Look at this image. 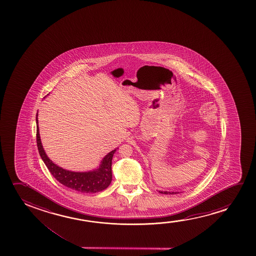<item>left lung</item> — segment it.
Here are the masks:
<instances>
[{"instance_id":"8db88e82","label":"left lung","mask_w":256,"mask_h":256,"mask_svg":"<svg viewBox=\"0 0 256 256\" xmlns=\"http://www.w3.org/2000/svg\"><path fill=\"white\" fill-rule=\"evenodd\" d=\"M159 192L162 193V194H176V193H178V192Z\"/></svg>"}]
</instances>
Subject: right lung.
<instances>
[{
  "mask_svg": "<svg viewBox=\"0 0 256 256\" xmlns=\"http://www.w3.org/2000/svg\"><path fill=\"white\" fill-rule=\"evenodd\" d=\"M36 144L39 154L46 164L50 174L64 186L76 192L82 193H96L106 189L112 181V158L116 150L109 152L102 159L100 168L88 172H74L60 168L53 164L44 150L40 134H39L38 120L36 114Z\"/></svg>",
  "mask_w": 256,
  "mask_h": 256,
  "instance_id": "add662e5",
  "label": "right lung"
}]
</instances>
